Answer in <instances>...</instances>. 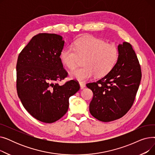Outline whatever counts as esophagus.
<instances>
[{"mask_svg":"<svg viewBox=\"0 0 155 155\" xmlns=\"http://www.w3.org/2000/svg\"><path fill=\"white\" fill-rule=\"evenodd\" d=\"M79 84H80L81 89H83L85 87V84L84 83H83V82H80Z\"/></svg>","mask_w":155,"mask_h":155,"instance_id":"obj_1","label":"esophagus"}]
</instances>
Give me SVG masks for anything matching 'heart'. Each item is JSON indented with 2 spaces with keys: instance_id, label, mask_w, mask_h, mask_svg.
Returning <instances> with one entry per match:
<instances>
[{
  "instance_id": "heart-1",
  "label": "heart",
  "mask_w": 155,
  "mask_h": 155,
  "mask_svg": "<svg viewBox=\"0 0 155 155\" xmlns=\"http://www.w3.org/2000/svg\"><path fill=\"white\" fill-rule=\"evenodd\" d=\"M60 58L63 64L70 70L75 68L80 59H84V67L70 73L71 78L84 82L95 75L102 77L109 73L117 61L119 50L114 45L89 37L78 40L73 48H63Z\"/></svg>"
}]
</instances>
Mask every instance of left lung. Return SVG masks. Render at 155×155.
<instances>
[{
    "mask_svg": "<svg viewBox=\"0 0 155 155\" xmlns=\"http://www.w3.org/2000/svg\"><path fill=\"white\" fill-rule=\"evenodd\" d=\"M115 66L104 77L86 85L94 96L89 110L97 119L110 122L118 119L131 109L141 79V67L131 44L118 45Z\"/></svg>",
    "mask_w": 155,
    "mask_h": 155,
    "instance_id": "obj_1",
    "label": "left lung"
}]
</instances>
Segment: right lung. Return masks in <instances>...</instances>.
Masks as SVG:
<instances>
[{"label":"right lung","mask_w":155,"mask_h":155,"mask_svg":"<svg viewBox=\"0 0 155 155\" xmlns=\"http://www.w3.org/2000/svg\"><path fill=\"white\" fill-rule=\"evenodd\" d=\"M64 41L56 34L39 33L19 53L16 87L24 107L39 121L52 123L67 113L69 98L80 89L75 80L60 85L68 76L60 53Z\"/></svg>","instance_id":"right-lung-1"}]
</instances>
